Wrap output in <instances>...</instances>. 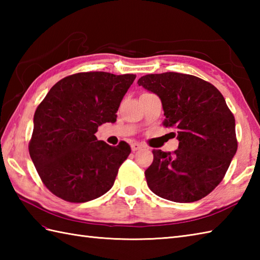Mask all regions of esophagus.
<instances>
[{"mask_svg":"<svg viewBox=\"0 0 260 260\" xmlns=\"http://www.w3.org/2000/svg\"><path fill=\"white\" fill-rule=\"evenodd\" d=\"M143 147H144V146H143L142 144H139V143H133V144L131 145V148H132V151H133V152L142 150Z\"/></svg>","mask_w":260,"mask_h":260,"instance_id":"esophagus-1","label":"esophagus"}]
</instances>
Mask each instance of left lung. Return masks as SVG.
Instances as JSON below:
<instances>
[{
	"label": "left lung",
	"mask_w": 260,
	"mask_h": 260,
	"mask_svg": "<svg viewBox=\"0 0 260 260\" xmlns=\"http://www.w3.org/2000/svg\"><path fill=\"white\" fill-rule=\"evenodd\" d=\"M161 98L163 125L176 131L179 148L153 150L145 171L156 196L187 203L207 197L224 178L238 147L234 114L212 84L179 73L143 76L137 81Z\"/></svg>",
	"instance_id": "obj_1"
}]
</instances>
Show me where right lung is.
<instances>
[{
	"instance_id": "obj_1",
	"label": "right lung",
	"mask_w": 260,
	"mask_h": 260,
	"mask_svg": "<svg viewBox=\"0 0 260 260\" xmlns=\"http://www.w3.org/2000/svg\"><path fill=\"white\" fill-rule=\"evenodd\" d=\"M135 75L89 71L64 77L39 104L29 153L42 183L64 201L81 203L105 194L128 157L126 142L110 146L95 135L115 123Z\"/></svg>"
}]
</instances>
